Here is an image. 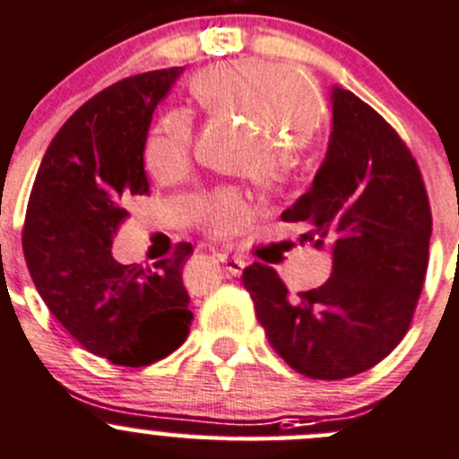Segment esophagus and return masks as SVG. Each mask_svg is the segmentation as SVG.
<instances>
[{
	"instance_id": "esophagus-1",
	"label": "esophagus",
	"mask_w": 459,
	"mask_h": 459,
	"mask_svg": "<svg viewBox=\"0 0 459 459\" xmlns=\"http://www.w3.org/2000/svg\"><path fill=\"white\" fill-rule=\"evenodd\" d=\"M221 263H223L225 272L230 273V276H240L245 269V261L243 258H236V256H221Z\"/></svg>"
}]
</instances>
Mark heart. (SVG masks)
<instances>
[{
    "label": "heart",
    "instance_id": "obj_1",
    "mask_svg": "<svg viewBox=\"0 0 459 459\" xmlns=\"http://www.w3.org/2000/svg\"><path fill=\"white\" fill-rule=\"evenodd\" d=\"M192 90L210 110L240 117L267 132L258 141L256 154H243L236 168L247 169L267 187L282 186L294 165V143H305L323 124V97L309 79L287 65L269 61H236L201 70ZM195 134L186 112H169L148 134L143 160L159 181H177L190 169ZM252 201L243 190L221 187L196 203L198 223L223 236L245 223Z\"/></svg>",
    "mask_w": 459,
    "mask_h": 459
}]
</instances>
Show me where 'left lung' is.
<instances>
[{
    "label": "left lung",
    "mask_w": 459,
    "mask_h": 459,
    "mask_svg": "<svg viewBox=\"0 0 459 459\" xmlns=\"http://www.w3.org/2000/svg\"><path fill=\"white\" fill-rule=\"evenodd\" d=\"M332 101L325 163L281 216L305 225L300 243L332 249V276L291 299L269 264L243 272L272 349L314 380L358 376L398 347L422 294L431 240L427 187L398 132L349 90L333 88Z\"/></svg>",
    "instance_id": "obj_1"
}]
</instances>
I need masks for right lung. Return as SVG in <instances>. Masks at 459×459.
I'll list each match as a JSON object with an SVG mask.
<instances>
[{
	"label": "right lung",
	"mask_w": 459,
	"mask_h": 459,
	"mask_svg": "<svg viewBox=\"0 0 459 459\" xmlns=\"http://www.w3.org/2000/svg\"><path fill=\"white\" fill-rule=\"evenodd\" d=\"M181 73H141L88 99L50 141L28 198L22 247L37 291L65 332L112 365L169 356L195 318L181 278L190 243L154 267L112 258L126 201L150 195L145 139Z\"/></svg>",
	"instance_id": "add662e5"
}]
</instances>
